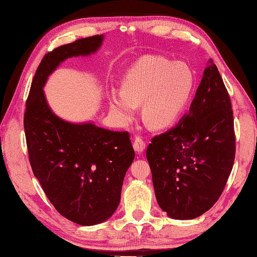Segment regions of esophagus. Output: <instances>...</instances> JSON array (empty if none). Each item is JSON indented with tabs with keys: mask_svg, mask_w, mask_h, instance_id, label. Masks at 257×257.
<instances>
[{
	"mask_svg": "<svg viewBox=\"0 0 257 257\" xmlns=\"http://www.w3.org/2000/svg\"><path fill=\"white\" fill-rule=\"evenodd\" d=\"M134 149H135L136 152H137L138 155L143 154V152L146 149V143L141 138L136 137L135 140H134Z\"/></svg>",
	"mask_w": 257,
	"mask_h": 257,
	"instance_id": "1",
	"label": "esophagus"
}]
</instances>
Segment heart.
I'll use <instances>...</instances> for the list:
<instances>
[{
    "label": "heart",
    "instance_id": "obj_1",
    "mask_svg": "<svg viewBox=\"0 0 257 257\" xmlns=\"http://www.w3.org/2000/svg\"><path fill=\"white\" fill-rule=\"evenodd\" d=\"M193 86V73L187 64L148 55L128 69L121 81V91L111 89L108 100L120 124L132 121L141 105L145 121L156 129H162L180 117Z\"/></svg>",
    "mask_w": 257,
    "mask_h": 257
}]
</instances>
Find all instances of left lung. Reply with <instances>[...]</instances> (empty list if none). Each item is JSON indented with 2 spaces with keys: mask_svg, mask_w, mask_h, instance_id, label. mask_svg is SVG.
<instances>
[{
  "mask_svg": "<svg viewBox=\"0 0 257 257\" xmlns=\"http://www.w3.org/2000/svg\"><path fill=\"white\" fill-rule=\"evenodd\" d=\"M157 202L174 220H192L219 200L235 157L230 96L212 59L189 112L147 148Z\"/></svg>",
  "mask_w": 257,
  "mask_h": 257,
  "instance_id": "8db88e82",
  "label": "left lung"
}]
</instances>
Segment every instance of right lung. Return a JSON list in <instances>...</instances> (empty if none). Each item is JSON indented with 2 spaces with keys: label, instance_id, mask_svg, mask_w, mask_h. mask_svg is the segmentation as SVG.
<instances>
[{
  "label": "right lung",
  "instance_id": "1",
  "mask_svg": "<svg viewBox=\"0 0 257 257\" xmlns=\"http://www.w3.org/2000/svg\"><path fill=\"white\" fill-rule=\"evenodd\" d=\"M102 42L103 35L86 37L46 54L33 78L24 114L33 173L55 209L85 226L107 221L117 210L124 174L135 159L132 141L127 132L58 117L43 88L63 62L95 54Z\"/></svg>",
  "mask_w": 257,
  "mask_h": 257
}]
</instances>
